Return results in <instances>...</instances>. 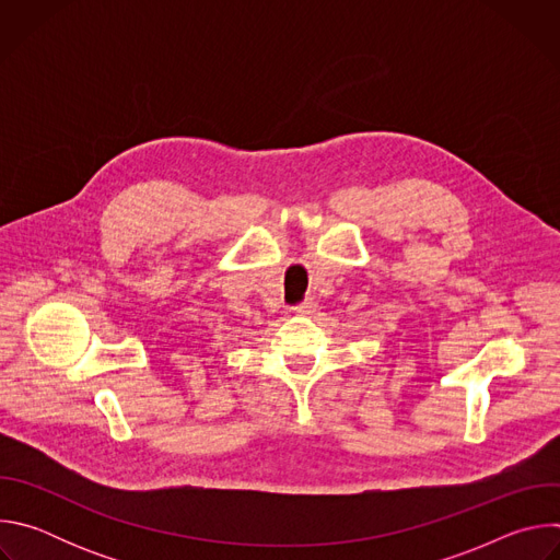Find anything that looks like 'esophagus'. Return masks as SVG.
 Wrapping results in <instances>:
<instances>
[{"label":"esophagus","instance_id":"esophagus-1","mask_svg":"<svg viewBox=\"0 0 560 560\" xmlns=\"http://www.w3.org/2000/svg\"><path fill=\"white\" fill-rule=\"evenodd\" d=\"M299 314H312L314 310H316V303L312 301V299H307V301H303V303H299L296 307H294Z\"/></svg>","mask_w":560,"mask_h":560}]
</instances>
